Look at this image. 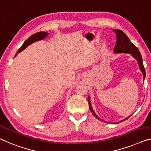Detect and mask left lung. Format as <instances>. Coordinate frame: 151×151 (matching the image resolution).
<instances>
[{"label":"left lung","instance_id":"obj_1","mask_svg":"<svg viewBox=\"0 0 151 151\" xmlns=\"http://www.w3.org/2000/svg\"><path fill=\"white\" fill-rule=\"evenodd\" d=\"M113 31L115 32V35H116V43H115V45L114 47V52H116V53L126 52V53H129V54H131L132 56H133L136 60H137L140 70L142 71V72L143 73V79L145 80V76H146V71H145V68H144V65H143L142 56H141V54H140V51H139V50L138 49V48L136 47V46L134 45L133 43H132V42L129 40L128 37H127L126 34H125L124 32H122V30L113 29ZM88 105H89L90 110L92 112V114H93V115H94V117L97 118L98 119L101 120L98 117V116L96 115V113H94L93 109H92L91 104H90L89 97L88 98ZM130 116L127 117V118H126V119L122 120V121H124V120L127 119L129 117H130ZM122 121L119 122H122ZM119 122L115 123V124H119Z\"/></svg>","mask_w":151,"mask_h":151}]
</instances>
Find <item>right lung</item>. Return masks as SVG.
<instances>
[{
	"mask_svg": "<svg viewBox=\"0 0 151 151\" xmlns=\"http://www.w3.org/2000/svg\"><path fill=\"white\" fill-rule=\"evenodd\" d=\"M47 35H48V33H46V32H37L36 34H32L31 36H29V38L24 42V43L23 44V45L19 48V49L18 50L17 53H19L21 51H22L23 50H24L25 48L27 47L29 45H31L32 43L34 42L35 41L40 40L42 39H44L45 38H46V37L47 36ZM16 55H17V54L15 55V57Z\"/></svg>",
	"mask_w": 151,
	"mask_h": 151,
	"instance_id": "1",
	"label": "right lung"
}]
</instances>
